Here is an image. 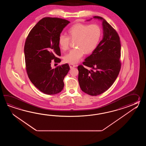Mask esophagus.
I'll return each mask as SVG.
<instances>
[{
  "mask_svg": "<svg viewBox=\"0 0 146 146\" xmlns=\"http://www.w3.org/2000/svg\"><path fill=\"white\" fill-rule=\"evenodd\" d=\"M69 66H70V68H72L76 67V65H75L74 64H69Z\"/></svg>",
  "mask_w": 146,
  "mask_h": 146,
  "instance_id": "34e87169",
  "label": "esophagus"
}]
</instances>
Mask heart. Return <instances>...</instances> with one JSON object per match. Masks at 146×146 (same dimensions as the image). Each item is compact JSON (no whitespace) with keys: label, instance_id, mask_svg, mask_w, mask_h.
<instances>
[{"label":"heart","instance_id":"heart-1","mask_svg":"<svg viewBox=\"0 0 146 146\" xmlns=\"http://www.w3.org/2000/svg\"><path fill=\"white\" fill-rule=\"evenodd\" d=\"M68 36L65 34L59 35L58 42L62 50L69 48L70 39L74 40V46L64 57L66 62L76 64L84 55V53L89 54L96 50L102 36V29L96 24L88 25L77 23L69 29Z\"/></svg>","mask_w":146,"mask_h":146}]
</instances>
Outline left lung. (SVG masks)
Returning <instances> with one entry per match:
<instances>
[{
	"label": "left lung",
	"mask_w": 146,
	"mask_h": 146,
	"mask_svg": "<svg viewBox=\"0 0 146 146\" xmlns=\"http://www.w3.org/2000/svg\"><path fill=\"white\" fill-rule=\"evenodd\" d=\"M93 18L102 21V40L83 62L84 65L91 69L79 65L78 70L81 89L89 95L96 96L108 90L117 77L121 66V46L117 32L105 19L99 16Z\"/></svg>",
	"instance_id": "1"
}]
</instances>
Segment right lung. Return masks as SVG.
Listing matches in <instances>:
<instances>
[{"mask_svg": "<svg viewBox=\"0 0 146 146\" xmlns=\"http://www.w3.org/2000/svg\"><path fill=\"white\" fill-rule=\"evenodd\" d=\"M70 22L65 19L45 17L32 29L25 40L24 52L26 70L31 82L42 92L53 95L64 87V79L70 69L68 64L52 68V60H61L58 39Z\"/></svg>", "mask_w": 146, "mask_h": 146, "instance_id": "right-lung-1", "label": "right lung"}]
</instances>
